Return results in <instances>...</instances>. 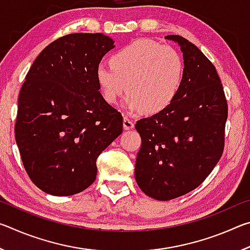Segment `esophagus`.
Listing matches in <instances>:
<instances>
[{"mask_svg": "<svg viewBox=\"0 0 250 250\" xmlns=\"http://www.w3.org/2000/svg\"><path fill=\"white\" fill-rule=\"evenodd\" d=\"M133 126H134V122L131 120L129 117H125L124 118V128H125V130L133 129Z\"/></svg>", "mask_w": 250, "mask_h": 250, "instance_id": "1", "label": "esophagus"}]
</instances>
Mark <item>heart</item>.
Wrapping results in <instances>:
<instances>
[{"label": "heart", "mask_w": 250, "mask_h": 250, "mask_svg": "<svg viewBox=\"0 0 250 250\" xmlns=\"http://www.w3.org/2000/svg\"><path fill=\"white\" fill-rule=\"evenodd\" d=\"M184 69V59L179 50L143 39L117 49L109 62H100L95 69V79L108 104H117L128 86L126 108L156 113L176 98Z\"/></svg>", "instance_id": "heart-1"}]
</instances>
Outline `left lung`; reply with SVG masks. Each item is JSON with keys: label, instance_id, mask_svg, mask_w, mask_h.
Instances as JSON below:
<instances>
[{"label": "left lung", "instance_id": "8db88e82", "mask_svg": "<svg viewBox=\"0 0 250 250\" xmlns=\"http://www.w3.org/2000/svg\"><path fill=\"white\" fill-rule=\"evenodd\" d=\"M167 40L181 46L184 76L174 101L137 121L142 145L135 181L158 201H170L202 184L221 159L228 105L215 66L200 48L180 35Z\"/></svg>", "mask_w": 250, "mask_h": 250}]
</instances>
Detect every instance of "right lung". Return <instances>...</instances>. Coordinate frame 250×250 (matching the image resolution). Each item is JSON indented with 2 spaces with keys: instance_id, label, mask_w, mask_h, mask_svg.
<instances>
[{
  "instance_id": "obj_1",
  "label": "right lung",
  "mask_w": 250,
  "mask_h": 250,
  "mask_svg": "<svg viewBox=\"0 0 250 250\" xmlns=\"http://www.w3.org/2000/svg\"><path fill=\"white\" fill-rule=\"evenodd\" d=\"M113 43L101 33L62 36L42 50L25 77L15 139L29 179L50 195H74L94 183L97 159L122 132L124 118L95 79Z\"/></svg>"
}]
</instances>
